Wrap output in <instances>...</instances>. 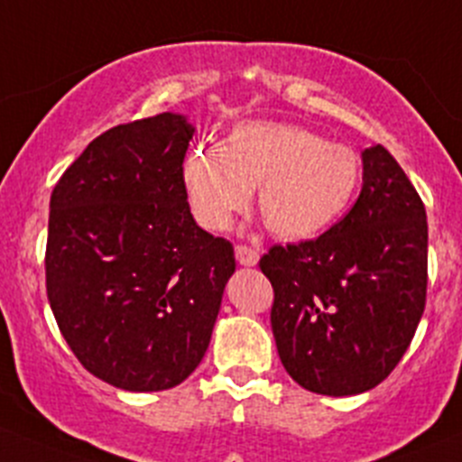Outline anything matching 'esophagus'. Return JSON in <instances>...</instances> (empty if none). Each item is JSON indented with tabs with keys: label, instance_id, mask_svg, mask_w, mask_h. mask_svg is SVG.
I'll use <instances>...</instances> for the list:
<instances>
[{
	"label": "esophagus",
	"instance_id": "obj_1",
	"mask_svg": "<svg viewBox=\"0 0 462 462\" xmlns=\"http://www.w3.org/2000/svg\"><path fill=\"white\" fill-rule=\"evenodd\" d=\"M236 258H238L240 265L254 267L258 263V252L256 249L247 247V245H238V247H236Z\"/></svg>",
	"mask_w": 462,
	"mask_h": 462
}]
</instances>
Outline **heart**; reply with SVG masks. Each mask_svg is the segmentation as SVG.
Masks as SVG:
<instances>
[{
  "label": "heart",
  "instance_id": "b5f03b06",
  "mask_svg": "<svg viewBox=\"0 0 462 462\" xmlns=\"http://www.w3.org/2000/svg\"><path fill=\"white\" fill-rule=\"evenodd\" d=\"M358 181L354 149L290 122H243L217 147H192L181 162L183 192L201 226H231L254 188L258 213L281 240L322 234L345 213Z\"/></svg>",
  "mask_w": 462,
  "mask_h": 462
}]
</instances>
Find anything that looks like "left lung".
<instances>
[{
  "label": "left lung",
  "mask_w": 462,
  "mask_h": 462,
  "mask_svg": "<svg viewBox=\"0 0 462 462\" xmlns=\"http://www.w3.org/2000/svg\"><path fill=\"white\" fill-rule=\"evenodd\" d=\"M426 247V210L406 172L381 144L365 149L349 213L319 238L274 245L261 258L285 372L328 397L379 385L424 313Z\"/></svg>",
  "instance_id": "8db88e82"
}]
</instances>
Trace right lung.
<instances>
[{"instance_id":"obj_1","label":"right lung","mask_w":462,"mask_h":462,"mask_svg":"<svg viewBox=\"0 0 462 462\" xmlns=\"http://www.w3.org/2000/svg\"><path fill=\"white\" fill-rule=\"evenodd\" d=\"M195 126L161 113L108 129L50 201L47 300L97 379L129 393L186 381L208 349L234 245L197 226L181 186Z\"/></svg>"}]
</instances>
